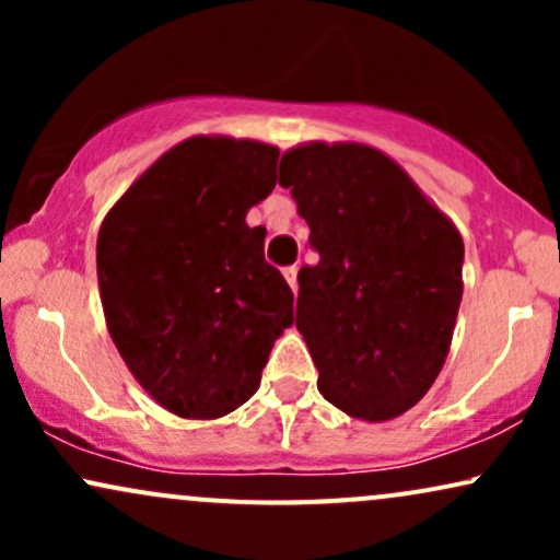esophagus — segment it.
Returning a JSON list of instances; mask_svg holds the SVG:
<instances>
[{"label": "esophagus", "instance_id": "obj_1", "mask_svg": "<svg viewBox=\"0 0 560 560\" xmlns=\"http://www.w3.org/2000/svg\"><path fill=\"white\" fill-rule=\"evenodd\" d=\"M281 273H284L287 284L292 287V292H294V289H298V266H287L284 271H281Z\"/></svg>", "mask_w": 560, "mask_h": 560}]
</instances>
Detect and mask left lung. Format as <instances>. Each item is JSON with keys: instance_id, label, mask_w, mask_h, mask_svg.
<instances>
[{"instance_id": "left-lung-1", "label": "left lung", "mask_w": 560, "mask_h": 560, "mask_svg": "<svg viewBox=\"0 0 560 560\" xmlns=\"http://www.w3.org/2000/svg\"><path fill=\"white\" fill-rule=\"evenodd\" d=\"M279 171L318 253L298 273L294 313L318 392L352 419H395L447 358L464 240L374 147L305 144Z\"/></svg>"}]
</instances>
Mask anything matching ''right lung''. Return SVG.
Returning a JSON list of instances; mask_svg holds the SVG:
<instances>
[{"instance_id": "1", "label": "right lung", "mask_w": 560, "mask_h": 560, "mask_svg": "<svg viewBox=\"0 0 560 560\" xmlns=\"http://www.w3.org/2000/svg\"><path fill=\"white\" fill-rule=\"evenodd\" d=\"M279 150L195 137L176 144L107 213L96 279L128 371L182 419L226 416L258 389L292 324V289L244 215L276 186Z\"/></svg>"}]
</instances>
